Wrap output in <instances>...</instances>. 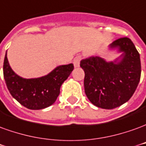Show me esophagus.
I'll list each match as a JSON object with an SVG mask.
<instances>
[{"instance_id":"1","label":"esophagus","mask_w":146,"mask_h":146,"mask_svg":"<svg viewBox=\"0 0 146 146\" xmlns=\"http://www.w3.org/2000/svg\"><path fill=\"white\" fill-rule=\"evenodd\" d=\"M81 56H76L75 59H74V60H73V64H74V66H75V68H78L79 67V64H80V60H81Z\"/></svg>"}]
</instances>
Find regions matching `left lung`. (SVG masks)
I'll list each match as a JSON object with an SVG mask.
<instances>
[{"mask_svg": "<svg viewBox=\"0 0 146 146\" xmlns=\"http://www.w3.org/2000/svg\"><path fill=\"white\" fill-rule=\"evenodd\" d=\"M122 52L114 61L100 56L82 60L85 72L86 95L95 106L104 109L117 108L130 100L141 78L140 55L130 38H121L109 45Z\"/></svg>", "mask_w": 146, "mask_h": 146, "instance_id": "obj_1", "label": "left lung"}]
</instances>
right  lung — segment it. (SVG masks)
Instances as JSON below:
<instances>
[{
	"label": "right lung",
	"instance_id": "1",
	"mask_svg": "<svg viewBox=\"0 0 146 146\" xmlns=\"http://www.w3.org/2000/svg\"><path fill=\"white\" fill-rule=\"evenodd\" d=\"M73 69V64L60 65L45 76L23 78L11 68L7 53L3 66L5 83L11 95L23 106L31 110L43 109L53 104L60 94L61 85Z\"/></svg>",
	"mask_w": 146,
	"mask_h": 146
}]
</instances>
